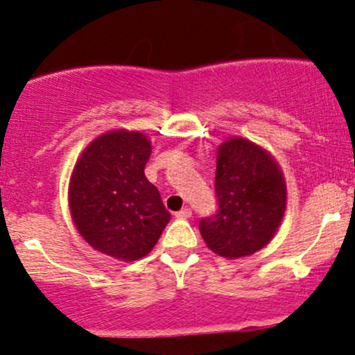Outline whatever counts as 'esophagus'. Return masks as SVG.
Returning a JSON list of instances; mask_svg holds the SVG:
<instances>
[{"label":"esophagus","instance_id":"1","mask_svg":"<svg viewBox=\"0 0 355 355\" xmlns=\"http://www.w3.org/2000/svg\"><path fill=\"white\" fill-rule=\"evenodd\" d=\"M191 216H192V211L189 209V207H184V209L175 213V218H180V220H185V218H191Z\"/></svg>","mask_w":355,"mask_h":355}]
</instances>
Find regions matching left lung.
<instances>
[{
	"mask_svg": "<svg viewBox=\"0 0 355 355\" xmlns=\"http://www.w3.org/2000/svg\"><path fill=\"white\" fill-rule=\"evenodd\" d=\"M214 194L218 209L199 221L204 242L223 257H244L273 239L285 213L287 191L280 168L264 149L228 139L218 149Z\"/></svg>",
	"mask_w": 355,
	"mask_h": 355,
	"instance_id": "1",
	"label": "left lung"
}]
</instances>
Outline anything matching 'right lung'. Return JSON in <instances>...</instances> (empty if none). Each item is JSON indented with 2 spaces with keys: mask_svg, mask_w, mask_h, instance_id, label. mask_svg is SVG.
I'll list each match as a JSON object with an SVG mask.
<instances>
[{
  "mask_svg": "<svg viewBox=\"0 0 355 355\" xmlns=\"http://www.w3.org/2000/svg\"><path fill=\"white\" fill-rule=\"evenodd\" d=\"M151 142L141 132H108L78 157L70 213L78 234L99 252L137 261L151 252L170 221L159 191L146 178Z\"/></svg>",
  "mask_w": 355,
  "mask_h": 355,
  "instance_id": "obj_1",
  "label": "right lung"
}]
</instances>
